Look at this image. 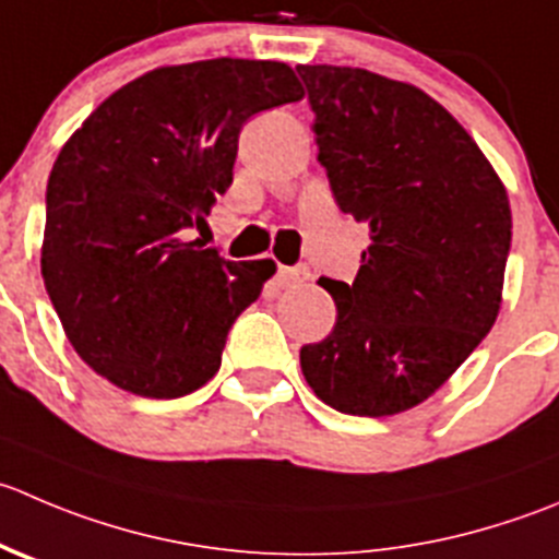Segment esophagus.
<instances>
[{
    "label": "esophagus",
    "mask_w": 559,
    "mask_h": 559,
    "mask_svg": "<svg viewBox=\"0 0 559 559\" xmlns=\"http://www.w3.org/2000/svg\"><path fill=\"white\" fill-rule=\"evenodd\" d=\"M275 278H278L281 286H295L311 278V273H308V267H281Z\"/></svg>",
    "instance_id": "obj_1"
}]
</instances>
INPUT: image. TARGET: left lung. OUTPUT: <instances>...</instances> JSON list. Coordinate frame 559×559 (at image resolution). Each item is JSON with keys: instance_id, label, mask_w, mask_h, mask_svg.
Segmentation results:
<instances>
[{"instance_id": "8db88e82", "label": "left lung", "mask_w": 559, "mask_h": 559, "mask_svg": "<svg viewBox=\"0 0 559 559\" xmlns=\"http://www.w3.org/2000/svg\"><path fill=\"white\" fill-rule=\"evenodd\" d=\"M297 73L335 204L371 235L352 284L319 278L338 317L300 349L302 377L344 415H395L442 388L495 324L511 204L473 135L424 90L362 68Z\"/></svg>"}]
</instances>
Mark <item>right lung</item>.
Segmentation results:
<instances>
[{
	"label": "right lung",
	"mask_w": 559,
	"mask_h": 559,
	"mask_svg": "<svg viewBox=\"0 0 559 559\" xmlns=\"http://www.w3.org/2000/svg\"><path fill=\"white\" fill-rule=\"evenodd\" d=\"M302 97L295 70L204 59L108 95L53 160L40 270L81 360L128 393L180 399L215 377L235 319L275 273L186 240L231 186L253 114Z\"/></svg>",
	"instance_id": "obj_1"
}]
</instances>
